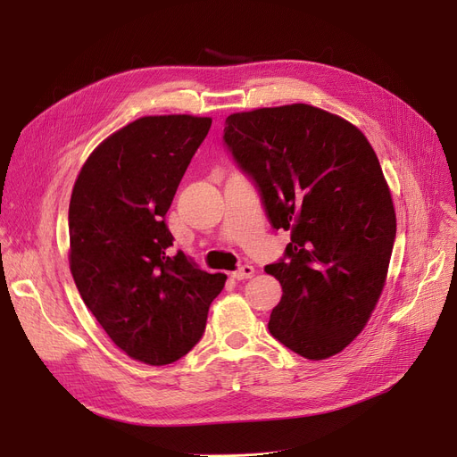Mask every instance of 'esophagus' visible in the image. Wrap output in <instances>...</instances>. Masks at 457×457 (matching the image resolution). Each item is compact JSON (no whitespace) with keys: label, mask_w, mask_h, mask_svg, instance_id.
<instances>
[{"label":"esophagus","mask_w":457,"mask_h":457,"mask_svg":"<svg viewBox=\"0 0 457 457\" xmlns=\"http://www.w3.org/2000/svg\"><path fill=\"white\" fill-rule=\"evenodd\" d=\"M253 274H255V269L252 267V265H243V267H238L235 272H231V276L235 278V279H248V278H253Z\"/></svg>","instance_id":"34e87169"}]
</instances>
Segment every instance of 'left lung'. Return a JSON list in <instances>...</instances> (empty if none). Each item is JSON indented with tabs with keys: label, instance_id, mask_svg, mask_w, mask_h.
Returning <instances> with one entry per match:
<instances>
[{
	"label": "left lung",
	"instance_id": "left-lung-1",
	"mask_svg": "<svg viewBox=\"0 0 457 457\" xmlns=\"http://www.w3.org/2000/svg\"><path fill=\"white\" fill-rule=\"evenodd\" d=\"M224 140L255 179L287 261L269 265L281 289L269 329L305 359L343 352L386 287L396 212L370 142L348 120L293 104L233 112Z\"/></svg>",
	"mask_w": 457,
	"mask_h": 457
}]
</instances>
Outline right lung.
Masks as SVG:
<instances>
[{"instance_id": "obj_1", "label": "right lung", "mask_w": 457, "mask_h": 457, "mask_svg": "<svg viewBox=\"0 0 457 457\" xmlns=\"http://www.w3.org/2000/svg\"><path fill=\"white\" fill-rule=\"evenodd\" d=\"M212 120L142 116L88 155L68 209L70 272L111 341L140 363L161 367L188 353L205 329L226 274H209L164 224L187 166Z\"/></svg>"}]
</instances>
